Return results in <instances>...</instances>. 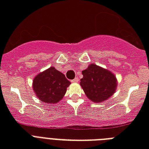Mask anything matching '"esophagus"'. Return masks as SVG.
<instances>
[{"instance_id":"esophagus-1","label":"esophagus","mask_w":149,"mask_h":149,"mask_svg":"<svg viewBox=\"0 0 149 149\" xmlns=\"http://www.w3.org/2000/svg\"><path fill=\"white\" fill-rule=\"evenodd\" d=\"M78 81H79V79H78V78H77V77H76L75 78H74L73 80H71V81H72V82L76 83V82H78Z\"/></svg>"}]
</instances>
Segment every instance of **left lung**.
Returning a JSON list of instances; mask_svg holds the SVG:
<instances>
[{"mask_svg":"<svg viewBox=\"0 0 149 149\" xmlns=\"http://www.w3.org/2000/svg\"><path fill=\"white\" fill-rule=\"evenodd\" d=\"M82 74L80 85L87 97L93 102L107 100L116 90V77L108 70L91 64L82 71Z\"/></svg>","mask_w":149,"mask_h":149,"instance_id":"8db88e82","label":"left lung"}]
</instances>
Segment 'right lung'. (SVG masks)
Returning a JSON list of instances; mask_svg holds the SVG:
<instances>
[{
    "label": "right lung",
    "instance_id": "obj_1",
    "mask_svg": "<svg viewBox=\"0 0 149 149\" xmlns=\"http://www.w3.org/2000/svg\"><path fill=\"white\" fill-rule=\"evenodd\" d=\"M70 84L64 74L51 67L36 76L33 86L41 101L51 104L62 100Z\"/></svg>",
    "mask_w": 149,
    "mask_h": 149
}]
</instances>
